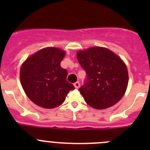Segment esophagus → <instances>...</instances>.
<instances>
[{"mask_svg": "<svg viewBox=\"0 0 150 150\" xmlns=\"http://www.w3.org/2000/svg\"><path fill=\"white\" fill-rule=\"evenodd\" d=\"M74 86L76 88H79V86H80V83H79V82H76V83L74 84Z\"/></svg>", "mask_w": 150, "mask_h": 150, "instance_id": "34e87169", "label": "esophagus"}]
</instances>
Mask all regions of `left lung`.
Returning <instances> with one entry per match:
<instances>
[{"label":"left lung","instance_id":"8db88e82","mask_svg":"<svg viewBox=\"0 0 150 150\" xmlns=\"http://www.w3.org/2000/svg\"><path fill=\"white\" fill-rule=\"evenodd\" d=\"M77 60L86 73L79 88L85 101L95 109H105L122 98L128 83L126 65L108 49L92 47L77 52Z\"/></svg>","mask_w":150,"mask_h":150}]
</instances>
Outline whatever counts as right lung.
Listing matches in <instances>:
<instances>
[{
	"mask_svg": "<svg viewBox=\"0 0 150 150\" xmlns=\"http://www.w3.org/2000/svg\"><path fill=\"white\" fill-rule=\"evenodd\" d=\"M65 55L58 48H45L29 57L20 69L21 84L31 101L43 108L61 105L74 85L67 81V71L61 67Z\"/></svg>",
	"mask_w": 150,
	"mask_h": 150,
	"instance_id": "right-lung-1",
	"label": "right lung"
}]
</instances>
